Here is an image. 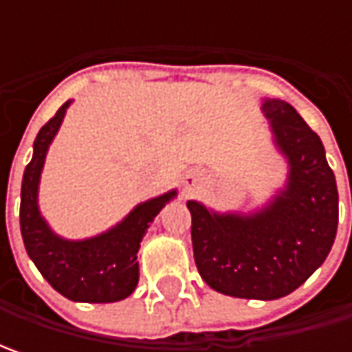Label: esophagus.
Here are the masks:
<instances>
[{"mask_svg":"<svg viewBox=\"0 0 352 352\" xmlns=\"http://www.w3.org/2000/svg\"><path fill=\"white\" fill-rule=\"evenodd\" d=\"M188 178H190V180H192V178H194V176H188ZM194 180H196V178H194ZM186 184H188V182H186Z\"/></svg>","mask_w":352,"mask_h":352,"instance_id":"esophagus-1","label":"esophagus"}]
</instances>
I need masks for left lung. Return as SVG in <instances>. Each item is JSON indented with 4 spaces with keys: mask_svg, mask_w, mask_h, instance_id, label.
<instances>
[{
    "mask_svg": "<svg viewBox=\"0 0 352 352\" xmlns=\"http://www.w3.org/2000/svg\"><path fill=\"white\" fill-rule=\"evenodd\" d=\"M286 180L249 211H217L188 199L194 258L204 282L245 300H278L325 263L339 223V194L325 148L290 103L263 98Z\"/></svg>",
    "mask_w": 352,
    "mask_h": 352,
    "instance_id": "8db88e82",
    "label": "left lung"
}]
</instances>
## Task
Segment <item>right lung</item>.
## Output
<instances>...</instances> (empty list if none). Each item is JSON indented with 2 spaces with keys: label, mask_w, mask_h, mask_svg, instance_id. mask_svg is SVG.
Returning <instances> with one entry per match:
<instances>
[{
  "label": "right lung",
  "mask_w": 352,
  "mask_h": 352,
  "mask_svg": "<svg viewBox=\"0 0 352 352\" xmlns=\"http://www.w3.org/2000/svg\"><path fill=\"white\" fill-rule=\"evenodd\" d=\"M72 100L38 131L33 142V158L21 184V235L29 258L54 290L72 302L111 304L129 298L139 282L137 252L142 236L160 210L176 199L178 190L137 204L127 215L102 233L86 239L58 235L45 219L38 206V186L48 148L60 131Z\"/></svg>",
  "instance_id": "add662e5"
}]
</instances>
